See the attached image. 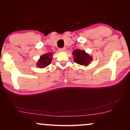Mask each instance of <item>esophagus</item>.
I'll list each match as a JSON object with an SVG mask.
<instances>
[{"label":"esophagus","mask_w":130,"mask_h":130,"mask_svg":"<svg viewBox=\"0 0 130 130\" xmlns=\"http://www.w3.org/2000/svg\"><path fill=\"white\" fill-rule=\"evenodd\" d=\"M65 50H66V48L64 47V48H59L60 51H64Z\"/></svg>","instance_id":"obj_1"}]
</instances>
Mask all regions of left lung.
Segmentation results:
<instances>
[{
  "label": "left lung",
  "instance_id": "left-lung-1",
  "mask_svg": "<svg viewBox=\"0 0 130 130\" xmlns=\"http://www.w3.org/2000/svg\"><path fill=\"white\" fill-rule=\"evenodd\" d=\"M74 57V61L80 65L87 66L92 60L89 55L85 53V51L77 49L73 53Z\"/></svg>",
  "mask_w": 130,
  "mask_h": 130
}]
</instances>
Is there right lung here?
<instances>
[{"instance_id":"right-lung-1","label":"right lung","mask_w":130,"mask_h":130,"mask_svg":"<svg viewBox=\"0 0 130 130\" xmlns=\"http://www.w3.org/2000/svg\"><path fill=\"white\" fill-rule=\"evenodd\" d=\"M52 53H46L40 57L37 63V66L40 68H44L51 63L52 60Z\"/></svg>"}]
</instances>
